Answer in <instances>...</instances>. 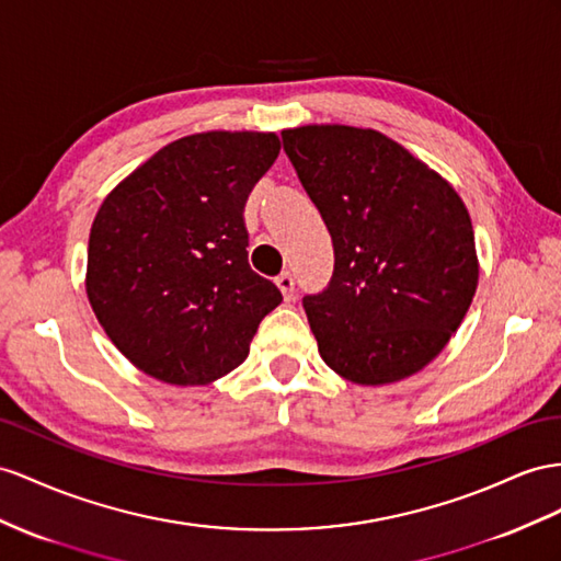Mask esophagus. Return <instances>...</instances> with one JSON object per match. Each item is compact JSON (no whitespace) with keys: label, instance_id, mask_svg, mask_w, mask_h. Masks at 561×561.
I'll list each match as a JSON object with an SVG mask.
<instances>
[{"label":"esophagus","instance_id":"obj_1","mask_svg":"<svg viewBox=\"0 0 561 561\" xmlns=\"http://www.w3.org/2000/svg\"><path fill=\"white\" fill-rule=\"evenodd\" d=\"M277 289L282 291L284 300H291L294 298V277L289 275V272H284V275L277 277Z\"/></svg>","mask_w":561,"mask_h":561}]
</instances>
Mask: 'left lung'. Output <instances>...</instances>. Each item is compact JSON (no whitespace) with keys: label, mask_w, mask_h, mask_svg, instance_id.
Listing matches in <instances>:
<instances>
[{"label":"left lung","mask_w":561,"mask_h":561,"mask_svg":"<svg viewBox=\"0 0 561 561\" xmlns=\"http://www.w3.org/2000/svg\"><path fill=\"white\" fill-rule=\"evenodd\" d=\"M284 151L334 243V275L304 308L339 377L383 386L424 369L462 324L479 284L465 201L369 127L300 125Z\"/></svg>","instance_id":"obj_1"}]
</instances>
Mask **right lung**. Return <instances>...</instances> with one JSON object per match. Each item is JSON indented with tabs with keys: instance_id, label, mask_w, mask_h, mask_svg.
Listing matches in <instances>:
<instances>
[{
	"instance_id": "obj_1",
	"label": "right lung",
	"mask_w": 561,
	"mask_h": 561,
	"mask_svg": "<svg viewBox=\"0 0 561 561\" xmlns=\"http://www.w3.org/2000/svg\"><path fill=\"white\" fill-rule=\"evenodd\" d=\"M275 133H196L133 170L90 229L88 289L99 324L144 375L204 386L247 360L282 304L249 265L243 206L279 156Z\"/></svg>"
}]
</instances>
